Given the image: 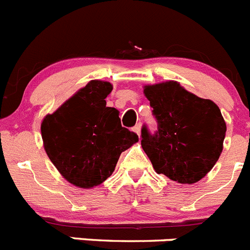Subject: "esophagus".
Returning <instances> with one entry per match:
<instances>
[{
    "mask_svg": "<svg viewBox=\"0 0 250 250\" xmlns=\"http://www.w3.org/2000/svg\"><path fill=\"white\" fill-rule=\"evenodd\" d=\"M141 127H142V125H141V123H138V125H137L136 127L133 128V130H134V132H136L137 134H138V137L141 136Z\"/></svg>",
    "mask_w": 250,
    "mask_h": 250,
    "instance_id": "esophagus-1",
    "label": "esophagus"
}]
</instances>
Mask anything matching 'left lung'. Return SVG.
Returning a JSON list of instances; mask_svg holds the SVG:
<instances>
[{
	"instance_id": "8db88e82",
	"label": "left lung",
	"mask_w": 250,
	"mask_h": 250,
	"mask_svg": "<svg viewBox=\"0 0 250 250\" xmlns=\"http://www.w3.org/2000/svg\"><path fill=\"white\" fill-rule=\"evenodd\" d=\"M143 93L158 122L153 136L143 127L141 141L154 170L177 183L201 181L223 150L227 125L219 107L177 81L147 84Z\"/></svg>"
}]
</instances>
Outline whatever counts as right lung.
Returning a JSON list of instances; mask_svg holds the SVG:
<instances>
[{
	"label": "right lung",
	"mask_w": 250,
	"mask_h": 250,
	"mask_svg": "<svg viewBox=\"0 0 250 250\" xmlns=\"http://www.w3.org/2000/svg\"><path fill=\"white\" fill-rule=\"evenodd\" d=\"M112 89L109 82L91 81L41 123L47 156L61 175L78 188L103 183L121 153L138 141L134 132L121 125L118 109L105 105Z\"/></svg>",
	"instance_id": "right-lung-1"
}]
</instances>
